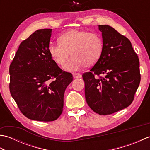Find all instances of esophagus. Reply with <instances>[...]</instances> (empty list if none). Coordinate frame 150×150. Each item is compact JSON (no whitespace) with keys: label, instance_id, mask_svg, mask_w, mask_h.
Listing matches in <instances>:
<instances>
[{"label":"esophagus","instance_id":"esophagus-1","mask_svg":"<svg viewBox=\"0 0 150 150\" xmlns=\"http://www.w3.org/2000/svg\"><path fill=\"white\" fill-rule=\"evenodd\" d=\"M73 78H74V79L81 78L82 77V75H81V73H73Z\"/></svg>","mask_w":150,"mask_h":150}]
</instances>
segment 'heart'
<instances>
[{
  "mask_svg": "<svg viewBox=\"0 0 150 150\" xmlns=\"http://www.w3.org/2000/svg\"><path fill=\"white\" fill-rule=\"evenodd\" d=\"M59 44H50L48 52L57 64L62 66L70 55L71 57L64 66L67 71H77L86 66L95 64L103 55V37L97 33L73 30L60 35Z\"/></svg>",
  "mask_w": 150,
  "mask_h": 150,
  "instance_id": "b5f03b06",
  "label": "heart"
}]
</instances>
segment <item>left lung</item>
<instances>
[{
  "label": "left lung",
  "mask_w": 150,
  "mask_h": 150,
  "mask_svg": "<svg viewBox=\"0 0 150 150\" xmlns=\"http://www.w3.org/2000/svg\"><path fill=\"white\" fill-rule=\"evenodd\" d=\"M98 27L104 42L103 55L82 78L88 106L95 113L106 115L132 103L141 73L139 59L128 38L108 25Z\"/></svg>",
  "instance_id": "1"
}]
</instances>
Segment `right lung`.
Wrapping results in <instances>:
<instances>
[{"instance_id": "1", "label": "right lung", "mask_w": 150, "mask_h": 150, "mask_svg": "<svg viewBox=\"0 0 150 150\" xmlns=\"http://www.w3.org/2000/svg\"><path fill=\"white\" fill-rule=\"evenodd\" d=\"M52 29L35 31L22 41L9 66V91L21 113L31 120L50 122L62 113L64 95L73 81L50 57Z\"/></svg>"}]
</instances>
